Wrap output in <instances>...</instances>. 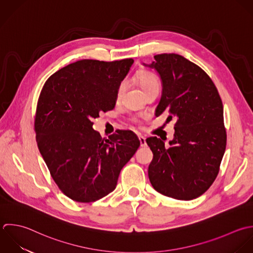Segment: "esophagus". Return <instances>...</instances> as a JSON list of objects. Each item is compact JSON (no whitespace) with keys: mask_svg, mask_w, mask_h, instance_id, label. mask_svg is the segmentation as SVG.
Listing matches in <instances>:
<instances>
[{"mask_svg":"<svg viewBox=\"0 0 253 253\" xmlns=\"http://www.w3.org/2000/svg\"><path fill=\"white\" fill-rule=\"evenodd\" d=\"M139 140H140L141 147H146V146H147V142H146V138H145V137L139 136Z\"/></svg>","mask_w":253,"mask_h":253,"instance_id":"1","label":"esophagus"}]
</instances>
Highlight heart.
I'll use <instances>...</instances> for the list:
<instances>
[{
	"mask_svg": "<svg viewBox=\"0 0 253 253\" xmlns=\"http://www.w3.org/2000/svg\"><path fill=\"white\" fill-rule=\"evenodd\" d=\"M137 81H138V84H140L141 88L143 89V91L146 93L148 92L149 90L151 89H154V88H157V87H160V81L158 79V77L153 73V72H150V71H141L139 72V74L137 75ZM124 83H121L119 85H118V88H117V98H120L123 90H124ZM132 121L133 122H137V119L136 118H132Z\"/></svg>",
	"mask_w": 253,
	"mask_h": 253,
	"instance_id": "1",
	"label": "heart"
}]
</instances>
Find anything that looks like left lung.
I'll return each mask as SVG.
<instances>
[{
	"instance_id": "left-lung-1",
	"label": "left lung",
	"mask_w": 253,
	"mask_h": 253,
	"mask_svg": "<svg viewBox=\"0 0 253 253\" xmlns=\"http://www.w3.org/2000/svg\"><path fill=\"white\" fill-rule=\"evenodd\" d=\"M149 65L163 81V94L156 116L167 111L175 117L169 147L157 137L146 140L154 154L149 178L161 194L192 200L215 181L227 145L223 102L219 91L196 64L178 54H159Z\"/></svg>"
}]
</instances>
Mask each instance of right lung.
<instances>
[{"label": "right lung", "mask_w": 253, "mask_h": 253, "mask_svg": "<svg viewBox=\"0 0 253 253\" xmlns=\"http://www.w3.org/2000/svg\"><path fill=\"white\" fill-rule=\"evenodd\" d=\"M134 60L84 59L48 78L38 97L34 131L39 152L59 189L90 203L112 192L122 168L140 147L130 130L101 138L92 118L115 106L117 88Z\"/></svg>", "instance_id": "right-lung-1"}]
</instances>
